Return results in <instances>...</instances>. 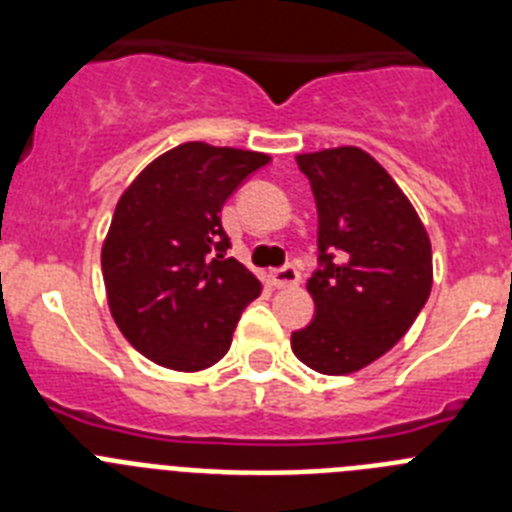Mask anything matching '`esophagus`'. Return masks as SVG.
<instances>
[{"label":"esophagus","mask_w":512,"mask_h":512,"mask_svg":"<svg viewBox=\"0 0 512 512\" xmlns=\"http://www.w3.org/2000/svg\"><path fill=\"white\" fill-rule=\"evenodd\" d=\"M269 282L274 284L277 289L297 287V284H300V271H297V266L287 264V266H282V269L269 271Z\"/></svg>","instance_id":"1"}]
</instances>
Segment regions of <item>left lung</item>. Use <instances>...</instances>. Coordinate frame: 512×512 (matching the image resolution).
<instances>
[{
	"label": "left lung",
	"instance_id": "obj_1",
	"mask_svg": "<svg viewBox=\"0 0 512 512\" xmlns=\"http://www.w3.org/2000/svg\"><path fill=\"white\" fill-rule=\"evenodd\" d=\"M318 205V264L307 279L315 318L292 351L320 374L359 372L387 354L431 295V241L418 212L361 148L297 156Z\"/></svg>",
	"mask_w": 512,
	"mask_h": 512
}]
</instances>
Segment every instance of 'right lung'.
Segmentation results:
<instances>
[{"label":"right lung","instance_id":"obj_1","mask_svg":"<svg viewBox=\"0 0 512 512\" xmlns=\"http://www.w3.org/2000/svg\"><path fill=\"white\" fill-rule=\"evenodd\" d=\"M266 153L192 140L122 192L102 246L107 302L122 336L156 364L200 372L228 354L261 282L235 259L220 210Z\"/></svg>","mask_w":512,"mask_h":512}]
</instances>
